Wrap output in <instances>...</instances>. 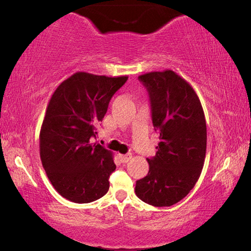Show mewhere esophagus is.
<instances>
[{
  "label": "esophagus",
  "instance_id": "1",
  "mask_svg": "<svg viewBox=\"0 0 251 251\" xmlns=\"http://www.w3.org/2000/svg\"><path fill=\"white\" fill-rule=\"evenodd\" d=\"M120 158L123 163H127L131 158V154H126V155H120Z\"/></svg>",
  "mask_w": 251,
  "mask_h": 251
}]
</instances>
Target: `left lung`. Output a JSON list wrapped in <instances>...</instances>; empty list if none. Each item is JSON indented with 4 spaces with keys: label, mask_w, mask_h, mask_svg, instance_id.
<instances>
[{
    "label": "left lung",
    "mask_w": 251,
    "mask_h": 251,
    "mask_svg": "<svg viewBox=\"0 0 251 251\" xmlns=\"http://www.w3.org/2000/svg\"><path fill=\"white\" fill-rule=\"evenodd\" d=\"M151 104L152 125L160 142L150 172L136 181L135 194L144 202L168 207L194 188L206 157L207 127L198 95L172 70L139 75Z\"/></svg>",
    "instance_id": "obj_1"
}]
</instances>
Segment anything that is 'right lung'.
<instances>
[{"instance_id":"1","label":"right lung","mask_w":251,"mask_h":251,"mask_svg":"<svg viewBox=\"0 0 251 251\" xmlns=\"http://www.w3.org/2000/svg\"><path fill=\"white\" fill-rule=\"evenodd\" d=\"M127 78L77 72L50 97L40 131V156L55 190L67 201L87 203L108 192V177L116 168L113 152L91 143V137Z\"/></svg>"}]
</instances>
